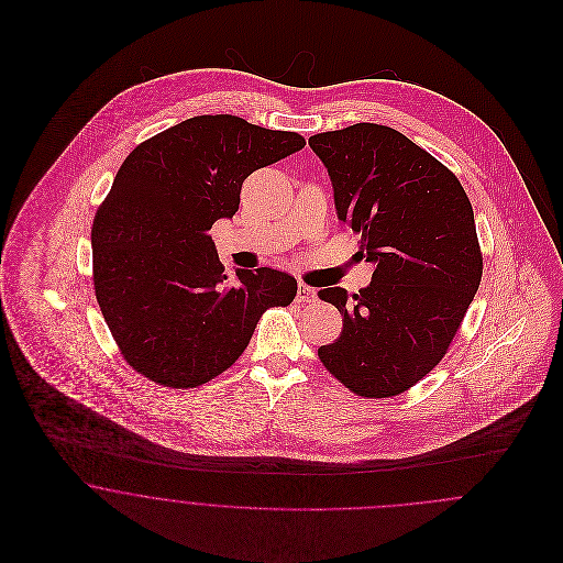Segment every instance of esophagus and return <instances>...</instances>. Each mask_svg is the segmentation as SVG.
<instances>
[{
    "instance_id": "esophagus-1",
    "label": "esophagus",
    "mask_w": 563,
    "mask_h": 563,
    "mask_svg": "<svg viewBox=\"0 0 563 563\" xmlns=\"http://www.w3.org/2000/svg\"><path fill=\"white\" fill-rule=\"evenodd\" d=\"M317 289H312V287H308V285H303V283H299V287H297V301H317Z\"/></svg>"
}]
</instances>
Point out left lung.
Wrapping results in <instances>:
<instances>
[{
	"label": "left lung",
	"mask_w": 563,
	"mask_h": 563,
	"mask_svg": "<svg viewBox=\"0 0 563 563\" xmlns=\"http://www.w3.org/2000/svg\"><path fill=\"white\" fill-rule=\"evenodd\" d=\"M308 145L329 173L338 219L375 268L352 297L342 287L319 294L344 319L319 356L361 397L399 395L443 358L479 289L473 207L454 173L395 129L363 122Z\"/></svg>",
	"instance_id": "1"
}]
</instances>
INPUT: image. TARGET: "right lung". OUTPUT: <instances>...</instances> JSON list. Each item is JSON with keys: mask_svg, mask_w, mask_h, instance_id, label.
<instances>
[{"mask_svg": "<svg viewBox=\"0 0 563 563\" xmlns=\"http://www.w3.org/2000/svg\"><path fill=\"white\" fill-rule=\"evenodd\" d=\"M306 145L239 115H196L134 147L92 225L95 291L139 374L196 388L249 346L262 314L289 306L297 280L236 269L230 285L209 230L232 219L244 179Z\"/></svg>", "mask_w": 563, "mask_h": 563, "instance_id": "obj_1", "label": "right lung"}]
</instances>
